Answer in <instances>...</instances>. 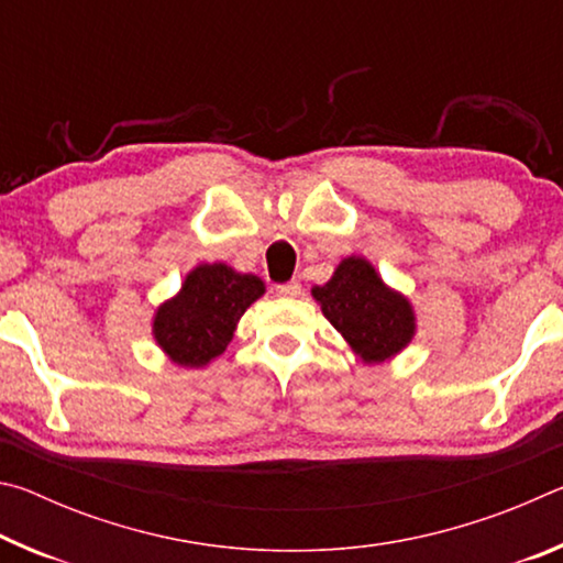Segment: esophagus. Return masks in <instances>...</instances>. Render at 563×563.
Segmentation results:
<instances>
[{
	"instance_id": "esophagus-1",
	"label": "esophagus",
	"mask_w": 563,
	"mask_h": 563,
	"mask_svg": "<svg viewBox=\"0 0 563 563\" xmlns=\"http://www.w3.org/2000/svg\"><path fill=\"white\" fill-rule=\"evenodd\" d=\"M275 292H278L280 298H298V295L302 292V288H300L298 280H290V283L278 285V288H275Z\"/></svg>"
}]
</instances>
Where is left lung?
<instances>
[{
  "instance_id": "obj_1",
  "label": "left lung",
  "mask_w": 563,
  "mask_h": 563,
  "mask_svg": "<svg viewBox=\"0 0 563 563\" xmlns=\"http://www.w3.org/2000/svg\"><path fill=\"white\" fill-rule=\"evenodd\" d=\"M350 350L365 365H383L397 357L417 332L412 302L379 278L375 265L362 255L338 263L325 285L310 290Z\"/></svg>"
}]
</instances>
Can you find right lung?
Masks as SVG:
<instances>
[{
	"instance_id": "1",
	"label": "right lung",
	"mask_w": 563,
	"mask_h": 563,
	"mask_svg": "<svg viewBox=\"0 0 563 563\" xmlns=\"http://www.w3.org/2000/svg\"><path fill=\"white\" fill-rule=\"evenodd\" d=\"M265 295L253 273L228 263H201L186 273L180 290L154 312L151 332L161 352L178 367H206L233 340L243 312Z\"/></svg>"
}]
</instances>
